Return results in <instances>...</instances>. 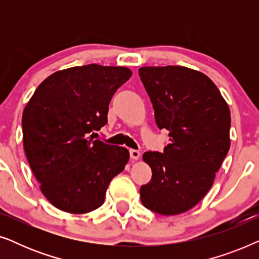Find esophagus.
Listing matches in <instances>:
<instances>
[{
    "mask_svg": "<svg viewBox=\"0 0 259 259\" xmlns=\"http://www.w3.org/2000/svg\"><path fill=\"white\" fill-rule=\"evenodd\" d=\"M130 157L131 159H133V160H138V159L140 158V152L137 150H130Z\"/></svg>",
    "mask_w": 259,
    "mask_h": 259,
    "instance_id": "1",
    "label": "esophagus"
}]
</instances>
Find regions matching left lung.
I'll list each match as a JSON object with an SVG mask.
<instances>
[{
  "label": "left lung",
  "instance_id": "left-lung-1",
  "mask_svg": "<svg viewBox=\"0 0 259 259\" xmlns=\"http://www.w3.org/2000/svg\"><path fill=\"white\" fill-rule=\"evenodd\" d=\"M139 76L151 99L159 130H167L164 152H145L150 183L141 203L159 214L189 211L213 184L230 148L229 106L210 77L183 66L141 67Z\"/></svg>",
  "mask_w": 259,
  "mask_h": 259
}]
</instances>
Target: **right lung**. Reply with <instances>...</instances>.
Listing matches in <instances>:
<instances>
[{
  "instance_id": "add662e5",
  "label": "right lung",
  "mask_w": 259,
  "mask_h": 259,
  "mask_svg": "<svg viewBox=\"0 0 259 259\" xmlns=\"http://www.w3.org/2000/svg\"><path fill=\"white\" fill-rule=\"evenodd\" d=\"M132 75L126 67L87 65L48 76L22 115L23 146L44 196L60 210L87 213L104 204L125 168V147L90 137L107 123L108 106Z\"/></svg>"
}]
</instances>
